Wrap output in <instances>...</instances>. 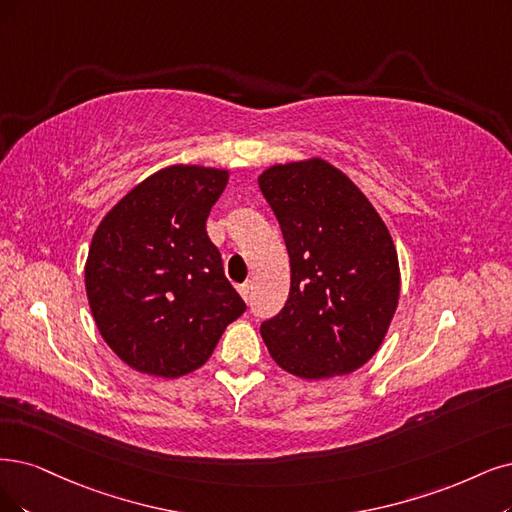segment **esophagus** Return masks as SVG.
Instances as JSON below:
<instances>
[{"mask_svg":"<svg viewBox=\"0 0 512 512\" xmlns=\"http://www.w3.org/2000/svg\"><path fill=\"white\" fill-rule=\"evenodd\" d=\"M238 293L244 297V301H249V297H251V282H242V285L238 287Z\"/></svg>","mask_w":512,"mask_h":512,"instance_id":"obj_1","label":"esophagus"}]
</instances>
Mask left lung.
<instances>
[{
  "instance_id": "obj_1",
  "label": "left lung",
  "mask_w": 512,
  "mask_h": 512,
  "mask_svg": "<svg viewBox=\"0 0 512 512\" xmlns=\"http://www.w3.org/2000/svg\"><path fill=\"white\" fill-rule=\"evenodd\" d=\"M291 261L285 308L261 337L274 361L304 380L346 375L382 346L401 274L382 217L342 170L312 158L259 177Z\"/></svg>"
}]
</instances>
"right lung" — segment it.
<instances>
[{
  "instance_id": "1",
  "label": "right lung",
  "mask_w": 512,
  "mask_h": 512,
  "mask_svg": "<svg viewBox=\"0 0 512 512\" xmlns=\"http://www.w3.org/2000/svg\"><path fill=\"white\" fill-rule=\"evenodd\" d=\"M225 185L227 170L162 168L94 232L84 270L90 310L128 367L160 377L194 371L246 310L206 234Z\"/></svg>"
}]
</instances>
